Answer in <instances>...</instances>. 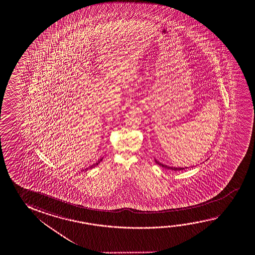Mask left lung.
I'll return each mask as SVG.
<instances>
[{"label": "left lung", "instance_id": "obj_1", "mask_svg": "<svg viewBox=\"0 0 255 255\" xmlns=\"http://www.w3.org/2000/svg\"><path fill=\"white\" fill-rule=\"evenodd\" d=\"M154 161H155V163H157L158 165H160V166H162V167L165 168V169H168V170H171V171H181V170H184V168L170 167V166H167V165H165V164H163V163H159L158 161H156L155 159H154Z\"/></svg>", "mask_w": 255, "mask_h": 255}]
</instances>
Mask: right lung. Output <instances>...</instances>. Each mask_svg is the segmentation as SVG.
<instances>
[{
    "mask_svg": "<svg viewBox=\"0 0 255 255\" xmlns=\"http://www.w3.org/2000/svg\"><path fill=\"white\" fill-rule=\"evenodd\" d=\"M101 161H102V159H101V160H100V161H99V162H98V163H93V164H92V165H91V166H90V167H88V168H86V169H84V171H87V170H89V169H92V168L95 167V166H97V165H98V164H99V163H100V162H101Z\"/></svg>",
    "mask_w": 255,
    "mask_h": 255,
    "instance_id": "add662e5",
    "label": "right lung"
}]
</instances>
